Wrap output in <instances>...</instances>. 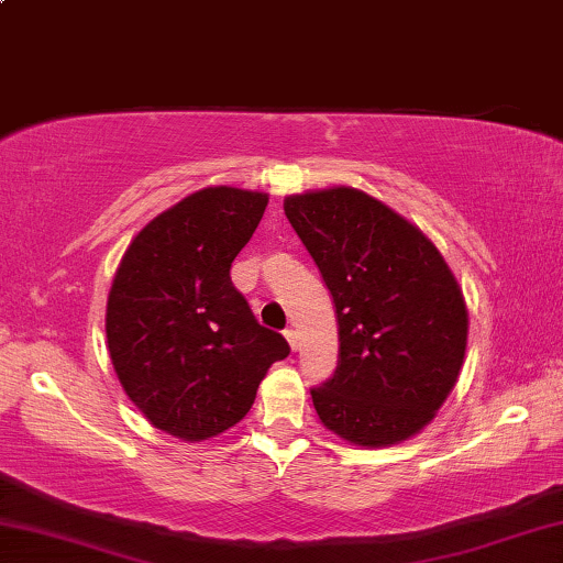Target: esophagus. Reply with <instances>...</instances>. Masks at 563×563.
Here are the masks:
<instances>
[{
  "label": "esophagus",
  "instance_id": "1",
  "mask_svg": "<svg viewBox=\"0 0 563 563\" xmlns=\"http://www.w3.org/2000/svg\"><path fill=\"white\" fill-rule=\"evenodd\" d=\"M283 335H285V340H288V345H290V350L295 352V350H298L300 347V340H298V332H295V330H285L283 332Z\"/></svg>",
  "mask_w": 563,
  "mask_h": 563
}]
</instances>
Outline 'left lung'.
I'll use <instances>...</instances> for the list:
<instances>
[{"label": "left lung", "mask_w": 563, "mask_h": 563, "mask_svg": "<svg viewBox=\"0 0 563 563\" xmlns=\"http://www.w3.org/2000/svg\"><path fill=\"white\" fill-rule=\"evenodd\" d=\"M338 318V367L310 389L322 424L360 446L409 440L460 377L466 305L440 251L355 188L285 198Z\"/></svg>", "instance_id": "obj_1"}]
</instances>
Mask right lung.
<instances>
[{"label":"right lung","instance_id":"obj_1","mask_svg":"<svg viewBox=\"0 0 563 563\" xmlns=\"http://www.w3.org/2000/svg\"><path fill=\"white\" fill-rule=\"evenodd\" d=\"M265 206L258 190L190 194L133 238L113 278V369L148 422L178 440L201 442L241 422L268 367L290 352L231 280Z\"/></svg>","mask_w":563,"mask_h":563}]
</instances>
